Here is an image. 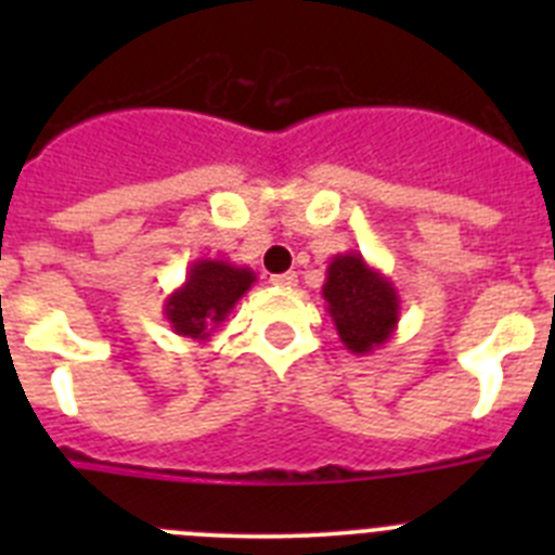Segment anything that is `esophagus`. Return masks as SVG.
<instances>
[{"label": "esophagus", "instance_id": "esophagus-1", "mask_svg": "<svg viewBox=\"0 0 555 555\" xmlns=\"http://www.w3.org/2000/svg\"><path fill=\"white\" fill-rule=\"evenodd\" d=\"M272 283L278 288H294L297 286V274L294 272H283V274H272Z\"/></svg>", "mask_w": 555, "mask_h": 555}]
</instances>
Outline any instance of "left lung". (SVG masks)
Masks as SVG:
<instances>
[{
	"label": "left lung",
	"mask_w": 555,
	"mask_h": 555,
	"mask_svg": "<svg viewBox=\"0 0 555 555\" xmlns=\"http://www.w3.org/2000/svg\"><path fill=\"white\" fill-rule=\"evenodd\" d=\"M322 297L341 345L356 356L384 347L400 322V294L361 253L333 255Z\"/></svg>",
	"instance_id": "8db88e82"
}]
</instances>
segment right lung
<instances>
[{"label":"right lung","mask_w":555,"mask_h":555,"mask_svg":"<svg viewBox=\"0 0 555 555\" xmlns=\"http://www.w3.org/2000/svg\"><path fill=\"white\" fill-rule=\"evenodd\" d=\"M255 281L258 278L249 267H235L222 258H197L185 281L166 297V322L178 336L208 341Z\"/></svg>","instance_id":"add662e5"}]
</instances>
